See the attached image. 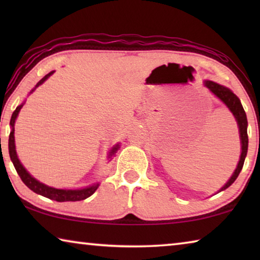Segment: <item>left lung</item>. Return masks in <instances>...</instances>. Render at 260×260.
I'll list each match as a JSON object with an SVG mask.
<instances>
[{
	"label": "left lung",
	"instance_id": "8db88e82",
	"mask_svg": "<svg viewBox=\"0 0 260 260\" xmlns=\"http://www.w3.org/2000/svg\"><path fill=\"white\" fill-rule=\"evenodd\" d=\"M205 86L208 87L209 89L212 91L215 96H217V98H219L227 105L228 109L231 110L232 113L234 114V117L236 118L237 125H239V128H240V138H241V143H242V152H241L240 161L239 164H237L235 172L233 173L232 178L228 180V182L221 188V190H225V189L230 187L231 184L235 181L236 178L239 177L242 167H243V164H244L246 152H248V132H246L248 120H246V114L243 107H242L239 98H237V96L233 93L231 89H228V88L219 85V83H215L213 81H205Z\"/></svg>",
	"mask_w": 260,
	"mask_h": 260
}]
</instances>
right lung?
I'll return each mask as SVG.
<instances>
[{
	"label": "right lung",
	"instance_id": "obj_1",
	"mask_svg": "<svg viewBox=\"0 0 260 260\" xmlns=\"http://www.w3.org/2000/svg\"><path fill=\"white\" fill-rule=\"evenodd\" d=\"M54 72H50L48 73L46 77H43L40 81L38 82V85L35 87H39L41 85V83L45 82L48 78H49L51 74ZM33 91V90H32ZM23 108V104L19 105V107H17L16 110L12 113V117H11V120H10V126H11V132H10V135H9V153H10V158L12 162H14V166L17 171V173L21 179V181H23L26 186H27L30 190H33L34 192L37 193H40V195L47 197V199H50V200H54L57 202H76V201H82V200H86L87 197H89L93 195L95 192L96 189L99 188V183H95L93 186L90 187H87V188H83V189H77V190H67V189H56V188H52V187H48L46 184H43L41 182H39L38 180H35L32 175H30L27 171L24 169V166L20 164V161L18 159V157H17V153H16V148H15V120L17 116H18V112L20 111V109ZM118 148L119 146L114 147L111 151H110V156H112L116 153V151L118 150Z\"/></svg>",
	"mask_w": 260,
	"mask_h": 260
}]
</instances>
